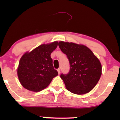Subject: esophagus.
I'll return each instance as SVG.
<instances>
[{"instance_id": "1", "label": "esophagus", "mask_w": 120, "mask_h": 120, "mask_svg": "<svg viewBox=\"0 0 120 120\" xmlns=\"http://www.w3.org/2000/svg\"><path fill=\"white\" fill-rule=\"evenodd\" d=\"M57 71H58V74H60V68L57 69Z\"/></svg>"}]
</instances>
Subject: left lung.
Instances as JSON below:
<instances>
[{"label":"left lung","mask_w":120,"mask_h":120,"mask_svg":"<svg viewBox=\"0 0 120 120\" xmlns=\"http://www.w3.org/2000/svg\"><path fill=\"white\" fill-rule=\"evenodd\" d=\"M58 46L67 55L70 64L69 73L60 76L66 88L76 94L89 92L98 83L101 75L99 60L85 45L60 41Z\"/></svg>","instance_id":"left-lung-1"}]
</instances>
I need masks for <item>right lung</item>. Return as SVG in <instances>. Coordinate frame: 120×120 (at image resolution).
<instances>
[{
	"mask_svg": "<svg viewBox=\"0 0 120 120\" xmlns=\"http://www.w3.org/2000/svg\"><path fill=\"white\" fill-rule=\"evenodd\" d=\"M57 45V41L42 44L22 56L17 75L23 87L30 91L39 92L47 87L53 78L58 75L51 58V53Z\"/></svg>",
	"mask_w": 120,
	"mask_h": 120,
	"instance_id": "add662e5",
	"label": "right lung"
}]
</instances>
